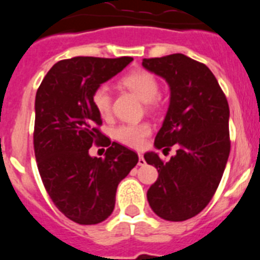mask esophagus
I'll use <instances>...</instances> for the list:
<instances>
[{
    "label": "esophagus",
    "instance_id": "obj_1",
    "mask_svg": "<svg viewBox=\"0 0 260 260\" xmlns=\"http://www.w3.org/2000/svg\"><path fill=\"white\" fill-rule=\"evenodd\" d=\"M138 165H141V167L146 165V160H144V157H143V155H142V153H139V160H138Z\"/></svg>",
    "mask_w": 260,
    "mask_h": 260
}]
</instances>
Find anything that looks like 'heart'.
Masks as SVG:
<instances>
[{
  "instance_id": "1",
  "label": "heart",
  "mask_w": 260,
  "mask_h": 260,
  "mask_svg": "<svg viewBox=\"0 0 260 260\" xmlns=\"http://www.w3.org/2000/svg\"><path fill=\"white\" fill-rule=\"evenodd\" d=\"M121 83L135 93L143 103H151L156 100L158 95L157 79L146 70H134L122 77ZM92 104L99 114L103 117L109 116L112 108V96L109 87L103 84L93 91ZM151 133V127L147 123L139 125H121L114 128L113 135L117 141L130 147H141L144 138Z\"/></svg>"
}]
</instances>
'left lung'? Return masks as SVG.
<instances>
[{
  "instance_id": "1",
  "label": "left lung",
  "mask_w": 260,
  "mask_h": 260,
  "mask_svg": "<svg viewBox=\"0 0 260 260\" xmlns=\"http://www.w3.org/2000/svg\"><path fill=\"white\" fill-rule=\"evenodd\" d=\"M142 65L171 89L153 146L162 151L178 147L167 162L152 151L144 153L158 173L147 199L158 217L183 221L210 203L221 181L231 152L229 105L212 71L185 54L144 58Z\"/></svg>"
}]
</instances>
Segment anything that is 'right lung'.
Instances as JSON below:
<instances>
[{
  "instance_id": "obj_1",
  "label": "right lung",
  "mask_w": 260,
  "mask_h": 260,
  "mask_svg": "<svg viewBox=\"0 0 260 260\" xmlns=\"http://www.w3.org/2000/svg\"><path fill=\"white\" fill-rule=\"evenodd\" d=\"M132 57L62 59L48 71L35 99L34 147L39 172L53 203L82 225L104 221L114 210L118 183L138 162L127 147L103 135L93 91L122 71ZM93 143L106 157L88 153Z\"/></svg>"
}]
</instances>
